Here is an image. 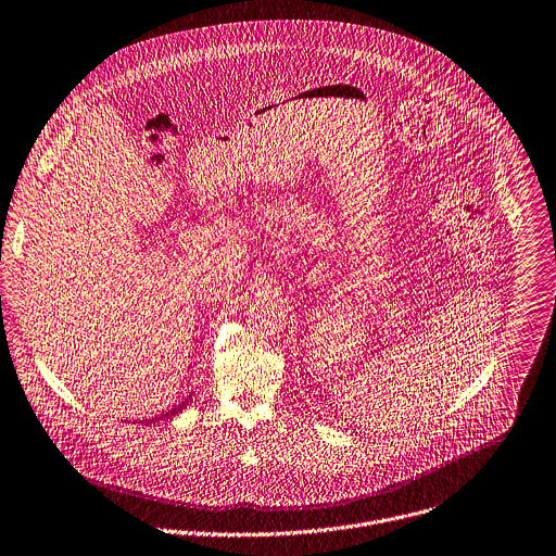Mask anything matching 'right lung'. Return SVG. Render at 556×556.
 Instances as JSON below:
<instances>
[{"label": "right lung", "instance_id": "obj_1", "mask_svg": "<svg viewBox=\"0 0 556 556\" xmlns=\"http://www.w3.org/2000/svg\"><path fill=\"white\" fill-rule=\"evenodd\" d=\"M189 402H191V395H189L185 402L176 404L174 408H169V410H165V413H161V415H156V417H152V419H141V424H152V421H163V419H169V417H174V415L182 413V410L187 408V404H189Z\"/></svg>", "mask_w": 556, "mask_h": 556}]
</instances>
